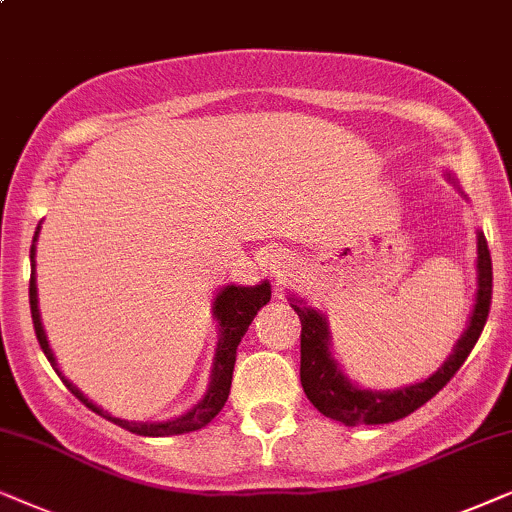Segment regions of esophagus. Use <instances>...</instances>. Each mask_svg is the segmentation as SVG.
I'll return each mask as SVG.
<instances>
[{
	"label": "esophagus",
	"instance_id": "esophagus-1",
	"mask_svg": "<svg viewBox=\"0 0 512 512\" xmlns=\"http://www.w3.org/2000/svg\"><path fill=\"white\" fill-rule=\"evenodd\" d=\"M290 262V255L288 252H274V255H271V269H276V274H281V269H285V264Z\"/></svg>",
	"mask_w": 512,
	"mask_h": 512
}]
</instances>
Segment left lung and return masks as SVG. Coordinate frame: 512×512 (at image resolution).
<instances>
[{"mask_svg":"<svg viewBox=\"0 0 512 512\" xmlns=\"http://www.w3.org/2000/svg\"><path fill=\"white\" fill-rule=\"evenodd\" d=\"M447 180L459 189L452 173H447ZM290 302L292 309L297 311L299 323H302L299 379H302V388L313 407L325 417L342 421L346 426L391 424V421L403 419L414 410H419L421 405H426L466 363L468 353L473 351L475 342L482 335V327H485L489 316V304H492V257H489L485 234L478 231V292H475V306L473 313H470L466 332H463L452 356L445 360V365L438 372L431 374L426 381L395 388V391H370V388L351 384L330 353L327 318L320 311L311 309V306H304L302 299L299 302L290 299Z\"/></svg>","mask_w":512,"mask_h":512,"instance_id":"left-lung-1","label":"left lung"}]
</instances>
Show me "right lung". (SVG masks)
Instances as JSON below:
<instances>
[{"label": "right lung", "instance_id": "obj_1", "mask_svg": "<svg viewBox=\"0 0 512 512\" xmlns=\"http://www.w3.org/2000/svg\"><path fill=\"white\" fill-rule=\"evenodd\" d=\"M37 236L39 227L34 231L32 248H30V262H32V274H30V311H32V323H34V335L39 339V346H42L44 356L49 358L53 370L58 372V377L65 381V386L77 395V398L84 403L88 410H93L100 417H105L112 424H117L126 431L135 435H147V438H166V435H182L189 431H199L206 424H210L220 410L227 403L229 388H231V374H234V363H236V349L241 337L248 332L252 318L257 316V311L262 309L264 304L271 299V285L264 281L260 285H252V288H241V285H227L217 292L213 302V316L217 323H220V342H217L215 351V363H213V377H210V386L203 398L196 403L192 410L182 414V417H175L170 421H126L119 417H112L102 407L93 405L91 400L86 398L84 393L79 391L77 386L72 384L70 379L63 377L60 367L56 363V356H53L49 342H46V332L42 327V316H39V302H37V278H34V250H37Z\"/></svg>", "mask_w": 512, "mask_h": 512}]
</instances>
